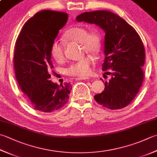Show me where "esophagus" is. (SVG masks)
Here are the masks:
<instances>
[{"label": "esophagus", "instance_id": "obj_1", "mask_svg": "<svg viewBox=\"0 0 157 157\" xmlns=\"http://www.w3.org/2000/svg\"><path fill=\"white\" fill-rule=\"evenodd\" d=\"M88 79H90V78L87 77V76H82V77L76 78V81H79V80H88Z\"/></svg>", "mask_w": 157, "mask_h": 157}]
</instances>
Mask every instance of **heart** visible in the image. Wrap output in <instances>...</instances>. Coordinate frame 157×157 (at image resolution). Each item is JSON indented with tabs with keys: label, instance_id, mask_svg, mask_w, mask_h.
I'll list each match as a JSON object with an SVG mask.
<instances>
[{
	"label": "heart",
	"instance_id": "1",
	"mask_svg": "<svg viewBox=\"0 0 157 157\" xmlns=\"http://www.w3.org/2000/svg\"><path fill=\"white\" fill-rule=\"evenodd\" d=\"M66 40L81 44L82 48L86 52L96 55L101 48V41L97 31L89 32L82 26H75L67 30L63 35ZM51 55L57 62H61L64 59V45L61 41L56 40L51 47ZM92 58L85 57L81 60L71 64L66 70L67 75L83 76L90 72V66Z\"/></svg>",
	"mask_w": 157,
	"mask_h": 157
}]
</instances>
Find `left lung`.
Here are the masks:
<instances>
[{
  "label": "left lung",
  "mask_w": 157,
  "mask_h": 157,
  "mask_svg": "<svg viewBox=\"0 0 157 157\" xmlns=\"http://www.w3.org/2000/svg\"><path fill=\"white\" fill-rule=\"evenodd\" d=\"M76 20L94 24L105 33L102 70H107L105 73L111 78L94 99L109 109L125 107L137 94L144 79L145 48L140 35L124 20L109 11L82 13Z\"/></svg>",
  "instance_id": "8db88e82"
}]
</instances>
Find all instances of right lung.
<instances>
[{
    "instance_id": "1",
    "label": "right lung",
    "mask_w": 157,
    "mask_h": 157,
    "mask_svg": "<svg viewBox=\"0 0 157 157\" xmlns=\"http://www.w3.org/2000/svg\"><path fill=\"white\" fill-rule=\"evenodd\" d=\"M67 17L61 11H41L25 24L16 40L13 61L17 81L38 111H56L69 98L70 82L59 86L50 81L48 73L53 67L51 45Z\"/></svg>"
}]
</instances>
